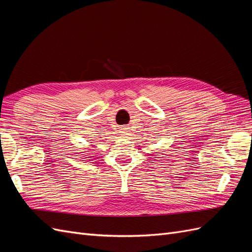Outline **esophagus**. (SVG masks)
I'll list each match as a JSON object with an SVG mask.
<instances>
[{
  "mask_svg": "<svg viewBox=\"0 0 252 252\" xmlns=\"http://www.w3.org/2000/svg\"><path fill=\"white\" fill-rule=\"evenodd\" d=\"M120 133H121L122 136H123V138H127V136L129 135V129H128V127H126V126L121 127L120 128Z\"/></svg>",
  "mask_w": 252,
  "mask_h": 252,
  "instance_id": "obj_1",
  "label": "esophagus"
}]
</instances>
